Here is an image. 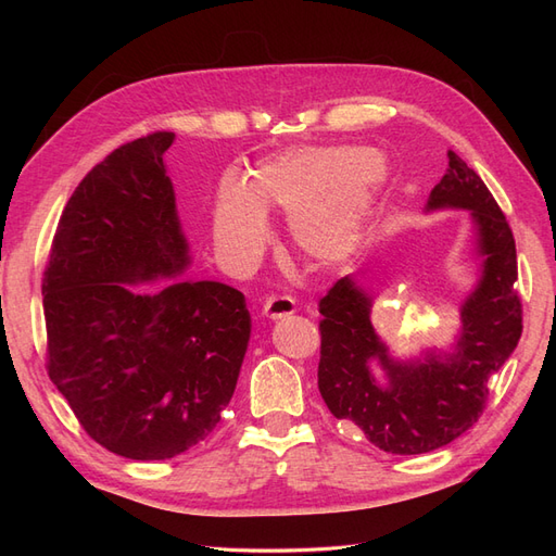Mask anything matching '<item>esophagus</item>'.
<instances>
[{"instance_id":"34e87169","label":"esophagus","mask_w":556,"mask_h":556,"mask_svg":"<svg viewBox=\"0 0 556 556\" xmlns=\"http://www.w3.org/2000/svg\"><path fill=\"white\" fill-rule=\"evenodd\" d=\"M296 311V301L292 296H280V294H271L264 299V306L262 313L268 319H280L285 315H292Z\"/></svg>"}]
</instances>
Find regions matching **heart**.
<instances>
[{"instance_id":"b5f03b06","label":"heart","mask_w":556,"mask_h":556,"mask_svg":"<svg viewBox=\"0 0 556 556\" xmlns=\"http://www.w3.org/2000/svg\"><path fill=\"white\" fill-rule=\"evenodd\" d=\"M392 166L382 150L304 146L264 157L245 180L227 176L215 194L213 239L231 264H250L268 241L266 211L288 213L294 248L317 264L357 255Z\"/></svg>"}]
</instances>
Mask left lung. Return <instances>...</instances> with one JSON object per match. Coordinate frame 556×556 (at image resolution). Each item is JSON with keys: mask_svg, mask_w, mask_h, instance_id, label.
<instances>
[{"mask_svg": "<svg viewBox=\"0 0 556 556\" xmlns=\"http://www.w3.org/2000/svg\"><path fill=\"white\" fill-rule=\"evenodd\" d=\"M425 211H468L478 282L459 308V331L445 350L401 359L371 323L376 292L352 276L319 299L317 387L333 417L352 422L390 454H425L478 422L486 380L506 364L521 336L515 292L513 231L482 178L457 153Z\"/></svg>", "mask_w": 556, "mask_h": 556, "instance_id": "left-lung-1", "label": "left lung"}]
</instances>
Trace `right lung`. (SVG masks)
<instances>
[{"mask_svg": "<svg viewBox=\"0 0 556 556\" xmlns=\"http://www.w3.org/2000/svg\"><path fill=\"white\" fill-rule=\"evenodd\" d=\"M174 139L125 143L80 180L43 278L50 380L90 439L139 462L172 459L215 429L252 327L239 290L182 278L190 245L164 164Z\"/></svg>", "mask_w": 556, "mask_h": 556, "instance_id": "obj_1", "label": "right lung"}]
</instances>
